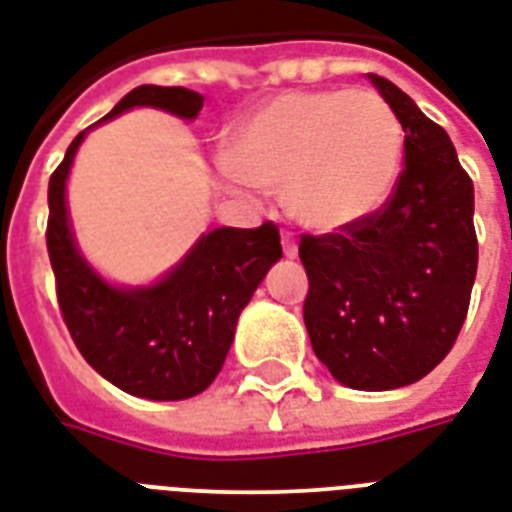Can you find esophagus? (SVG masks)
<instances>
[{
    "instance_id": "34e87169",
    "label": "esophagus",
    "mask_w": 512,
    "mask_h": 512,
    "mask_svg": "<svg viewBox=\"0 0 512 512\" xmlns=\"http://www.w3.org/2000/svg\"><path fill=\"white\" fill-rule=\"evenodd\" d=\"M283 253L288 259H296V256H299V245H296L291 232H283Z\"/></svg>"
}]
</instances>
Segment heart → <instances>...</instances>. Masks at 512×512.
<instances>
[{
	"instance_id": "obj_1",
	"label": "heart",
	"mask_w": 512,
	"mask_h": 512,
	"mask_svg": "<svg viewBox=\"0 0 512 512\" xmlns=\"http://www.w3.org/2000/svg\"><path fill=\"white\" fill-rule=\"evenodd\" d=\"M403 162L398 114L374 90H301L240 122L227 165L235 184L283 192L293 221L339 232L382 208Z\"/></svg>"
}]
</instances>
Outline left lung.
I'll use <instances>...</instances> for the list:
<instances>
[{
  "instance_id": "obj_1",
  "label": "left lung",
  "mask_w": 512,
  "mask_h": 512,
  "mask_svg": "<svg viewBox=\"0 0 512 512\" xmlns=\"http://www.w3.org/2000/svg\"><path fill=\"white\" fill-rule=\"evenodd\" d=\"M406 133V165L382 208L328 235H301L304 326L336 382L382 392L419 382L457 342L478 237L473 181L449 133L400 87L368 74Z\"/></svg>"
}]
</instances>
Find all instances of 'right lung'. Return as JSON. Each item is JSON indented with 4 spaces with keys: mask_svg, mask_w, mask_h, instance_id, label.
<instances>
[{
    "mask_svg": "<svg viewBox=\"0 0 512 512\" xmlns=\"http://www.w3.org/2000/svg\"><path fill=\"white\" fill-rule=\"evenodd\" d=\"M133 106L194 120L202 95L186 87L141 85L101 122ZM85 133L71 141L47 186V253L63 323L82 358L114 387L149 400L192 398L216 379L240 312L283 256L280 232L272 221L256 229H213L160 283L109 285L77 251L66 213V178Z\"/></svg>",
    "mask_w": 512,
    "mask_h": 512,
    "instance_id": "right-lung-1",
    "label": "right lung"
}]
</instances>
